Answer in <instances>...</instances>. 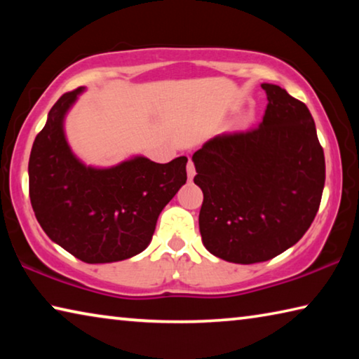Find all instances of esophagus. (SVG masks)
<instances>
[{"mask_svg":"<svg viewBox=\"0 0 359 359\" xmlns=\"http://www.w3.org/2000/svg\"><path fill=\"white\" fill-rule=\"evenodd\" d=\"M194 174H196V169H194L193 161L190 160V161H188V165H187V175H188V180H193Z\"/></svg>","mask_w":359,"mask_h":359,"instance_id":"34e87169","label":"esophagus"}]
</instances>
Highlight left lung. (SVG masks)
<instances>
[{
    "instance_id": "obj_1",
    "label": "left lung",
    "mask_w": 359,
    "mask_h": 359,
    "mask_svg": "<svg viewBox=\"0 0 359 359\" xmlns=\"http://www.w3.org/2000/svg\"><path fill=\"white\" fill-rule=\"evenodd\" d=\"M267 107L258 128L209 139L193 154L203 190V244L236 264L261 263L288 250L317 215L325 154L304 102L261 83Z\"/></svg>"
}]
</instances>
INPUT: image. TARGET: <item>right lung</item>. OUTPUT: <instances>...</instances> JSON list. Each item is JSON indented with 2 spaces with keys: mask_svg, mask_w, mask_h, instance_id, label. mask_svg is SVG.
<instances>
[{
  "mask_svg": "<svg viewBox=\"0 0 359 359\" xmlns=\"http://www.w3.org/2000/svg\"><path fill=\"white\" fill-rule=\"evenodd\" d=\"M85 87L65 93L29 155V199L41 228L90 264L128 259L149 247L165 205L187 182V156L161 165L135 155L118 165H85L68 142L66 115Z\"/></svg>",
  "mask_w": 359,
  "mask_h": 359,
  "instance_id": "obj_1",
  "label": "right lung"
}]
</instances>
